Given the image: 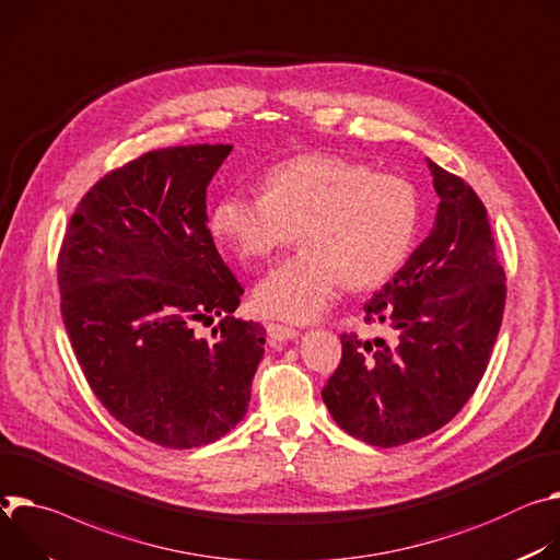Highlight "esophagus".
<instances>
[{
    "label": "esophagus",
    "mask_w": 560,
    "mask_h": 560,
    "mask_svg": "<svg viewBox=\"0 0 560 560\" xmlns=\"http://www.w3.org/2000/svg\"><path fill=\"white\" fill-rule=\"evenodd\" d=\"M267 334H269V338H271L273 342H287V340H293V338L300 336L298 329L287 327V325H273V323L267 325Z\"/></svg>",
    "instance_id": "obj_1"
}]
</instances>
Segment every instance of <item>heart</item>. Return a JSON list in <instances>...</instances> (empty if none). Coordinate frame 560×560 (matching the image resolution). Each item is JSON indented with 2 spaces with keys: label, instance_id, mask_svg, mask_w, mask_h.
Returning a JSON list of instances; mask_svg holds the SVG:
<instances>
[{
  "label": "heart",
  "instance_id": "obj_1",
  "mask_svg": "<svg viewBox=\"0 0 560 560\" xmlns=\"http://www.w3.org/2000/svg\"><path fill=\"white\" fill-rule=\"evenodd\" d=\"M418 226L413 186L366 166L304 155L278 164L262 194L233 191L218 200L211 229L240 260H265L298 231L300 252L254 289L267 318L306 323L336 298L340 282L371 289L407 260Z\"/></svg>",
  "mask_w": 560,
  "mask_h": 560
}]
</instances>
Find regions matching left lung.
Segmentation results:
<instances>
[{"label":"left lung","mask_w":560,"mask_h":560,"mask_svg":"<svg viewBox=\"0 0 560 560\" xmlns=\"http://www.w3.org/2000/svg\"><path fill=\"white\" fill-rule=\"evenodd\" d=\"M441 202L429 235L369 302L364 323L394 338L342 334L323 400L349 436L398 447L445 427L476 392L499 336L505 271L469 184L427 160Z\"/></svg>","instance_id":"left-lung-1"}]
</instances>
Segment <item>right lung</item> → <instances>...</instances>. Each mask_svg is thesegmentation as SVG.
I'll list each match as a JSON object with an SVG mask.
<instances>
[{
	"mask_svg": "<svg viewBox=\"0 0 560 560\" xmlns=\"http://www.w3.org/2000/svg\"><path fill=\"white\" fill-rule=\"evenodd\" d=\"M231 144L149 151L106 173L61 242V318L108 413L168 450L215 443L246 413L265 327L233 318L242 287L207 226ZM223 320L214 340L195 325Z\"/></svg>",
	"mask_w": 560,
	"mask_h": 560,
	"instance_id": "right-lung-1",
	"label": "right lung"
}]
</instances>
